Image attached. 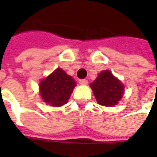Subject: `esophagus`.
<instances>
[{
  "instance_id": "1",
  "label": "esophagus",
  "mask_w": 157,
  "mask_h": 157,
  "mask_svg": "<svg viewBox=\"0 0 157 157\" xmlns=\"http://www.w3.org/2000/svg\"><path fill=\"white\" fill-rule=\"evenodd\" d=\"M78 82H79L80 85H87L88 84V81L86 79H79Z\"/></svg>"
}]
</instances>
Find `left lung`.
<instances>
[{"label":"left lung","mask_w":157,"mask_h":157,"mask_svg":"<svg viewBox=\"0 0 157 157\" xmlns=\"http://www.w3.org/2000/svg\"><path fill=\"white\" fill-rule=\"evenodd\" d=\"M97 102L101 105H116L123 95L124 86L110 71H101L96 80L91 84Z\"/></svg>","instance_id":"1"}]
</instances>
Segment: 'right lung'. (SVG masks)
I'll list each match as a JSON object with an SVG mask.
<instances>
[{"label":"right lung","mask_w":157,"mask_h":157,"mask_svg":"<svg viewBox=\"0 0 157 157\" xmlns=\"http://www.w3.org/2000/svg\"><path fill=\"white\" fill-rule=\"evenodd\" d=\"M75 86L72 77L58 68L40 83V94L44 102L53 106H61L68 102Z\"/></svg>","instance_id":"right-lung-1"}]
</instances>
